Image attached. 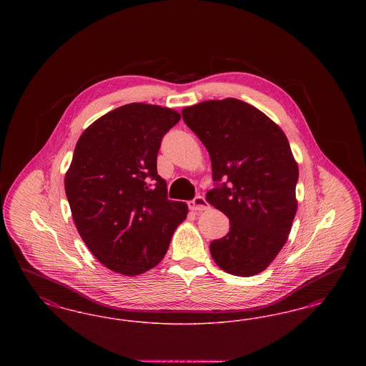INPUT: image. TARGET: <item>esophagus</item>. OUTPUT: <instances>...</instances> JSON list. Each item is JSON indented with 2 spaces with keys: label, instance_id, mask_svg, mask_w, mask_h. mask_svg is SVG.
<instances>
[{
  "label": "esophagus",
  "instance_id": "obj_1",
  "mask_svg": "<svg viewBox=\"0 0 366 366\" xmlns=\"http://www.w3.org/2000/svg\"><path fill=\"white\" fill-rule=\"evenodd\" d=\"M188 206L192 211H204L209 207L207 200L203 196H196L192 202L188 203Z\"/></svg>",
  "mask_w": 366,
  "mask_h": 366
}]
</instances>
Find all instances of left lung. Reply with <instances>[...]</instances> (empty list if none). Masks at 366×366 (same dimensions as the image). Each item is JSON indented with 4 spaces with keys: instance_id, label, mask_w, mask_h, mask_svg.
<instances>
[{
    "instance_id": "left-lung-1",
    "label": "left lung",
    "mask_w": 366,
    "mask_h": 366,
    "mask_svg": "<svg viewBox=\"0 0 366 366\" xmlns=\"http://www.w3.org/2000/svg\"><path fill=\"white\" fill-rule=\"evenodd\" d=\"M182 118L209 151L212 179L207 202L230 222L229 233L209 244L227 273L263 272L287 243L297 209L299 169L287 136L258 108L237 99L185 107Z\"/></svg>"
}]
</instances>
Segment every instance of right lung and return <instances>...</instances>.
<instances>
[{"mask_svg": "<svg viewBox=\"0 0 366 366\" xmlns=\"http://www.w3.org/2000/svg\"><path fill=\"white\" fill-rule=\"evenodd\" d=\"M179 119L160 105H122L92 123L75 145L64 178L72 219L112 272L137 276L155 267L187 218V203L167 199L157 169L162 139Z\"/></svg>", "mask_w": 366, "mask_h": 366, "instance_id": "right-lung-1", "label": "right lung"}]
</instances>
